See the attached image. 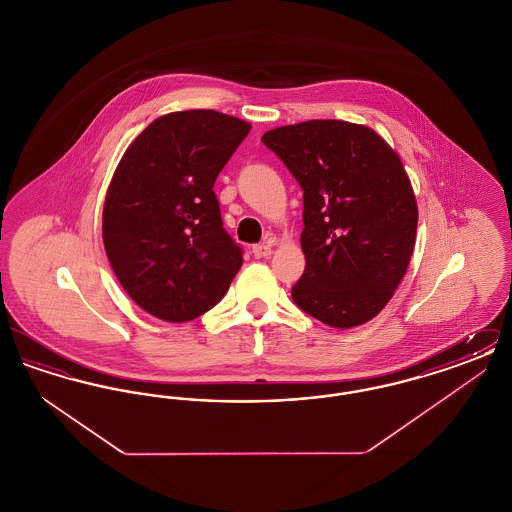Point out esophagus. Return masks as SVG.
<instances>
[{
	"label": "esophagus",
	"instance_id": "34e87169",
	"mask_svg": "<svg viewBox=\"0 0 512 512\" xmlns=\"http://www.w3.org/2000/svg\"><path fill=\"white\" fill-rule=\"evenodd\" d=\"M253 255H255V257H257V259H265V257H270V255H272V245H270V244L253 245Z\"/></svg>",
	"mask_w": 512,
	"mask_h": 512
}]
</instances>
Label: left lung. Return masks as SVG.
<instances>
[{
    "instance_id": "left-lung-1",
    "label": "left lung",
    "mask_w": 512,
    "mask_h": 512,
    "mask_svg": "<svg viewBox=\"0 0 512 512\" xmlns=\"http://www.w3.org/2000/svg\"><path fill=\"white\" fill-rule=\"evenodd\" d=\"M303 188L305 272L295 305L355 328L390 303L411 263L418 207L399 153L370 126L305 121L263 136Z\"/></svg>"
}]
</instances>
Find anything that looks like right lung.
Segmentation results:
<instances>
[{"instance_id":"add662e5","label":"right lung","mask_w":512,"mask_h":512,"mask_svg":"<svg viewBox=\"0 0 512 512\" xmlns=\"http://www.w3.org/2000/svg\"><path fill=\"white\" fill-rule=\"evenodd\" d=\"M249 130L213 109L174 111L126 147L105 194L101 236L124 292L151 317L188 322L207 313L242 267L213 186Z\"/></svg>"}]
</instances>
